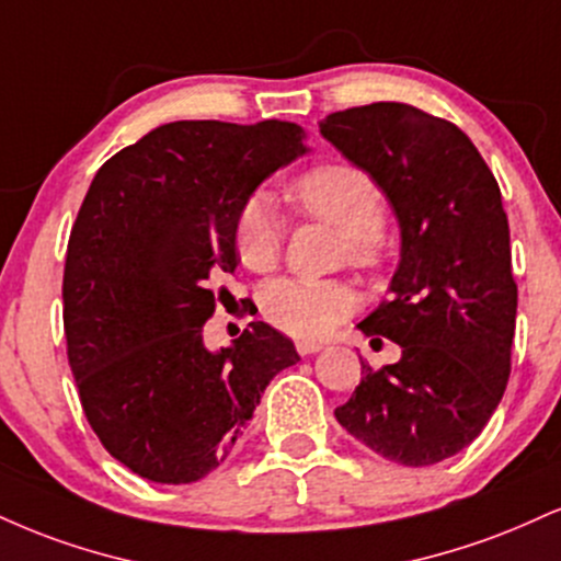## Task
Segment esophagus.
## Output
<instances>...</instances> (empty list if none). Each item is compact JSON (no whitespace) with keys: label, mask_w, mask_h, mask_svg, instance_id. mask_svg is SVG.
<instances>
[{"label":"esophagus","mask_w":561,"mask_h":561,"mask_svg":"<svg viewBox=\"0 0 561 561\" xmlns=\"http://www.w3.org/2000/svg\"><path fill=\"white\" fill-rule=\"evenodd\" d=\"M295 347H298L300 355H313L319 353V350H323L321 342H313V340H298L295 342Z\"/></svg>","instance_id":"34e87169"}]
</instances>
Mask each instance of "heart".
<instances>
[{
    "instance_id": "b5f03b06",
    "label": "heart",
    "mask_w": 561,
    "mask_h": 561,
    "mask_svg": "<svg viewBox=\"0 0 561 561\" xmlns=\"http://www.w3.org/2000/svg\"><path fill=\"white\" fill-rule=\"evenodd\" d=\"M295 201L345 234V253L357 266L379 263V234L387 225V198L363 170L350 164L316 167L293 185ZM234 253L251 272H272L282 255L285 221L266 193H255L234 219ZM261 313L272 327L298 340L329 334L357 306L355 289L340 279H276L261 289Z\"/></svg>"
}]
</instances>
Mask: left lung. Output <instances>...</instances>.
Masks as SVG:
<instances>
[{
  "label": "left lung",
  "mask_w": 561,
  "mask_h": 561,
  "mask_svg": "<svg viewBox=\"0 0 561 561\" xmlns=\"http://www.w3.org/2000/svg\"><path fill=\"white\" fill-rule=\"evenodd\" d=\"M319 127L381 187L402 238L391 295L357 323L402 357L363 363L334 415L391 462H442L481 434L510 381L517 285L502 193L460 127L410 104L353 106Z\"/></svg>",
  "instance_id": "left-lung-1"
}]
</instances>
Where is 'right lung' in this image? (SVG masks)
Returning a JSON list of instances; mask_svg holds the SVG:
<instances>
[{
	"label": "right lung",
	"instance_id": "1",
	"mask_svg": "<svg viewBox=\"0 0 561 561\" xmlns=\"http://www.w3.org/2000/svg\"><path fill=\"white\" fill-rule=\"evenodd\" d=\"M302 140L282 119H182L114 153L88 187L65 259L67 357L91 428L140 478L219 468L268 381L300 360L263 321L214 353L204 323L214 276L238 268L240 206Z\"/></svg>",
	"mask_w": 561,
	"mask_h": 561
}]
</instances>
